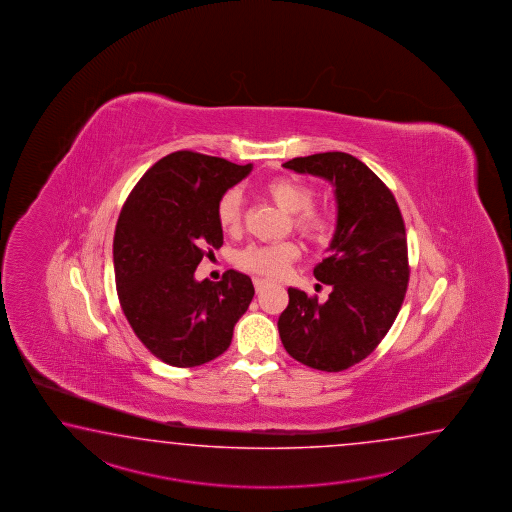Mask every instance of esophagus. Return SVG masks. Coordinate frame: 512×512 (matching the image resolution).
<instances>
[{"label": "esophagus", "mask_w": 512, "mask_h": 512, "mask_svg": "<svg viewBox=\"0 0 512 512\" xmlns=\"http://www.w3.org/2000/svg\"><path fill=\"white\" fill-rule=\"evenodd\" d=\"M252 282H254V289H256L258 293H261L265 287H269V282H267V280H263V278H254Z\"/></svg>", "instance_id": "obj_1"}]
</instances>
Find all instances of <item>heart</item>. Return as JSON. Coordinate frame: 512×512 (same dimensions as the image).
I'll use <instances>...</instances> for the list:
<instances>
[{"mask_svg": "<svg viewBox=\"0 0 512 512\" xmlns=\"http://www.w3.org/2000/svg\"><path fill=\"white\" fill-rule=\"evenodd\" d=\"M263 194L271 197L272 203L283 212L293 214V227L311 240L326 238L331 229V221L322 210L311 207L315 192L294 177H276L263 185ZM243 214V199L240 190H229L219 199L218 221L221 229L229 234L238 232ZM300 254L298 245L293 241L271 243V245H251L240 252L238 263L247 271L263 274L269 278L282 276Z\"/></svg>", "mask_w": 512, "mask_h": 512, "instance_id": "obj_1", "label": "heart"}]
</instances>
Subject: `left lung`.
<instances>
[{
	"label": "left lung",
	"mask_w": 512,
	"mask_h": 512,
	"mask_svg": "<svg viewBox=\"0 0 512 512\" xmlns=\"http://www.w3.org/2000/svg\"><path fill=\"white\" fill-rule=\"evenodd\" d=\"M283 168L324 179L337 201L327 258L313 271L331 293L318 302L287 289L278 318L283 348L309 368L348 370L379 346L403 305L410 276L403 216L388 186L349 153L296 157Z\"/></svg>",
	"instance_id": "8db88e82"
}]
</instances>
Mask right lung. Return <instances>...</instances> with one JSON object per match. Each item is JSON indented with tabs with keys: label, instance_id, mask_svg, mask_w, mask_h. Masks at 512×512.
I'll return each mask as SVG.
<instances>
[{
	"label": "right lung",
	"instance_id": "1",
	"mask_svg": "<svg viewBox=\"0 0 512 512\" xmlns=\"http://www.w3.org/2000/svg\"><path fill=\"white\" fill-rule=\"evenodd\" d=\"M252 164L175 152L142 175L120 210L113 265L122 311L157 359L194 368L230 346L254 285L243 272L197 282L205 254L223 245L218 203Z\"/></svg>",
	"mask_w": 512,
	"mask_h": 512
}]
</instances>
